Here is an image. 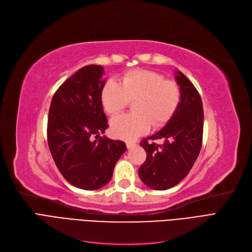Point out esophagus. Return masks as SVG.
<instances>
[{
	"label": "esophagus",
	"instance_id": "34e87169",
	"mask_svg": "<svg viewBox=\"0 0 252 252\" xmlns=\"http://www.w3.org/2000/svg\"><path fill=\"white\" fill-rule=\"evenodd\" d=\"M135 145H136V144H135L134 141H126V146H127L128 149L132 148V147H134Z\"/></svg>",
	"mask_w": 252,
	"mask_h": 252
}]
</instances>
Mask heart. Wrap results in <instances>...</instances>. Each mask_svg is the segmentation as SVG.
<instances>
[{"label": "heart", "instance_id": "heart-1", "mask_svg": "<svg viewBox=\"0 0 252 252\" xmlns=\"http://www.w3.org/2000/svg\"><path fill=\"white\" fill-rule=\"evenodd\" d=\"M101 103L109 116L122 111L129 101L133 102V114L121 115L111 121V131L116 136L132 140L153 127L166 124L175 114L180 103L179 85L166 80L161 74L148 70L125 73L120 84L107 80L101 90Z\"/></svg>", "mask_w": 252, "mask_h": 252}]
</instances>
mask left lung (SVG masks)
Returning <instances> with one entry per match:
<instances>
[{"label":"left lung","instance_id":"obj_1","mask_svg":"<svg viewBox=\"0 0 252 252\" xmlns=\"http://www.w3.org/2000/svg\"><path fill=\"white\" fill-rule=\"evenodd\" d=\"M181 99L175 114L162 129L141 142L147 153L138 169L144 184L153 189L163 190L175 187L195 163L202 146L203 108L198 91L181 72H175ZM162 138L161 145L153 143Z\"/></svg>","mask_w":252,"mask_h":252}]
</instances>
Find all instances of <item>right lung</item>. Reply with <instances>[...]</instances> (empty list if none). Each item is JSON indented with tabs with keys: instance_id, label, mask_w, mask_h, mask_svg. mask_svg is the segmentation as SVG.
Listing matches in <instances>:
<instances>
[{
	"instance_id": "obj_1",
	"label": "right lung",
	"mask_w": 252,
	"mask_h": 252,
	"mask_svg": "<svg viewBox=\"0 0 252 252\" xmlns=\"http://www.w3.org/2000/svg\"><path fill=\"white\" fill-rule=\"evenodd\" d=\"M103 70L86 65L66 79L54 94L48 118V145L59 172L88 190L108 184L127 149L122 141L100 136L108 128L100 97Z\"/></svg>"
}]
</instances>
